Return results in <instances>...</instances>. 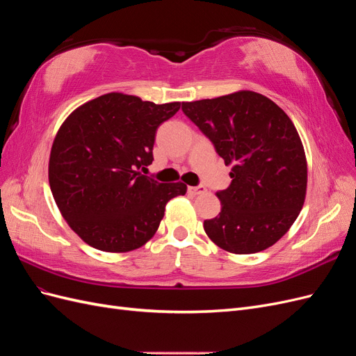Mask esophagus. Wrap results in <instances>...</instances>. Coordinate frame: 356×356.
<instances>
[{"instance_id": "34e87169", "label": "esophagus", "mask_w": 356, "mask_h": 356, "mask_svg": "<svg viewBox=\"0 0 356 356\" xmlns=\"http://www.w3.org/2000/svg\"><path fill=\"white\" fill-rule=\"evenodd\" d=\"M207 191V187L204 186H197V187H188V193L191 195H202V193Z\"/></svg>"}]
</instances>
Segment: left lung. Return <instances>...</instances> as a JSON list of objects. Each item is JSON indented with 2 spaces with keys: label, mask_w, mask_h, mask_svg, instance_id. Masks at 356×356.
<instances>
[{
  "label": "left lung",
  "mask_w": 356,
  "mask_h": 356,
  "mask_svg": "<svg viewBox=\"0 0 356 356\" xmlns=\"http://www.w3.org/2000/svg\"><path fill=\"white\" fill-rule=\"evenodd\" d=\"M182 113L232 166L230 186L217 191L221 212L203 222L209 239L233 254L276 243L306 197V154L294 123L273 101L251 90L182 102Z\"/></svg>",
  "instance_id": "left-lung-1"
}]
</instances>
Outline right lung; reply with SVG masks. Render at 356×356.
Instances as JSON below:
<instances>
[{
	"instance_id": "1",
	"label": "right lung",
	"mask_w": 356,
	"mask_h": 356,
	"mask_svg": "<svg viewBox=\"0 0 356 356\" xmlns=\"http://www.w3.org/2000/svg\"><path fill=\"white\" fill-rule=\"evenodd\" d=\"M179 108L181 102L157 105L113 92L63 122L50 152V190L86 243L105 252L134 251L153 238L166 203L186 195L184 182L143 175L154 160L157 127Z\"/></svg>"
}]
</instances>
